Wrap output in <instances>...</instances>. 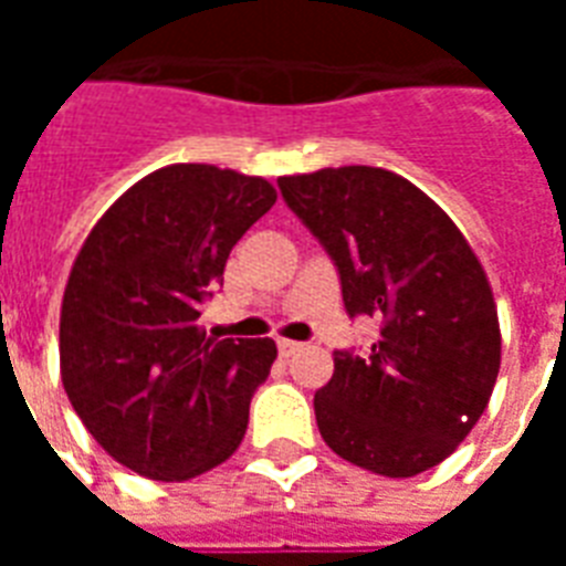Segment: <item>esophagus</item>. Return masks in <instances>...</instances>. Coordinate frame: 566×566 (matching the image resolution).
Returning a JSON list of instances; mask_svg holds the SVG:
<instances>
[{
  "label": "esophagus",
  "instance_id": "esophagus-1",
  "mask_svg": "<svg viewBox=\"0 0 566 566\" xmlns=\"http://www.w3.org/2000/svg\"><path fill=\"white\" fill-rule=\"evenodd\" d=\"M302 344H296V340H279V353H282V358H291L293 353H296V349H300Z\"/></svg>",
  "mask_w": 566,
  "mask_h": 566
}]
</instances>
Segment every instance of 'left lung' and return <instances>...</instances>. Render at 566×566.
Returning <instances> with one entry per match:
<instances>
[{
	"instance_id": "obj_1",
	"label": "left lung",
	"mask_w": 566,
	"mask_h": 566,
	"mask_svg": "<svg viewBox=\"0 0 566 566\" xmlns=\"http://www.w3.org/2000/svg\"><path fill=\"white\" fill-rule=\"evenodd\" d=\"M279 190L332 258L346 314L378 323L367 353L335 349V376L314 394L319 434L387 479L440 464L500 373V319L479 258L429 196L381 167L284 176Z\"/></svg>"
}]
</instances>
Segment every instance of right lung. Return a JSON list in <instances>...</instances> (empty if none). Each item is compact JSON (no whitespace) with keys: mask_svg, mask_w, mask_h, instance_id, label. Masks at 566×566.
Listing matches in <instances>:
<instances>
[{"mask_svg":"<svg viewBox=\"0 0 566 566\" xmlns=\"http://www.w3.org/2000/svg\"><path fill=\"white\" fill-rule=\"evenodd\" d=\"M275 205L270 181L172 164L111 205L61 305V378L96 443L155 482L222 464L275 361L270 337L199 328L231 247Z\"/></svg>","mask_w":566,"mask_h":566,"instance_id":"obj_1","label":"right lung"}]
</instances>
